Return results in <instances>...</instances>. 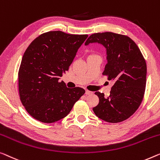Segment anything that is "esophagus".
Listing matches in <instances>:
<instances>
[{"instance_id":"esophagus-1","label":"esophagus","mask_w":160,"mask_h":160,"mask_svg":"<svg viewBox=\"0 0 160 160\" xmlns=\"http://www.w3.org/2000/svg\"><path fill=\"white\" fill-rule=\"evenodd\" d=\"M85 94L86 95H91V94H92V92H91V91H90V90H86V91H85Z\"/></svg>"}]
</instances>
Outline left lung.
Instances as JSON below:
<instances>
[{"label":"left lung","mask_w":160,"mask_h":160,"mask_svg":"<svg viewBox=\"0 0 160 160\" xmlns=\"http://www.w3.org/2000/svg\"><path fill=\"white\" fill-rule=\"evenodd\" d=\"M99 43L106 49L107 64L103 72L113 82L110 95L95 92L99 103L92 108L99 118L119 123L132 116L144 98L147 64L137 44L127 36L113 32L95 33L85 44Z\"/></svg>","instance_id":"1"}]
</instances>
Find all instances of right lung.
Wrapping results in <instances>:
<instances>
[{
    "instance_id": "add662e5",
    "label": "right lung",
    "mask_w": 160,
    "mask_h": 160,
    "mask_svg": "<svg viewBox=\"0 0 160 160\" xmlns=\"http://www.w3.org/2000/svg\"><path fill=\"white\" fill-rule=\"evenodd\" d=\"M88 37L48 32L27 47L18 70V92L21 103L34 118L50 123L65 118L85 92L79 87L67 88L59 79Z\"/></svg>"
}]
</instances>
